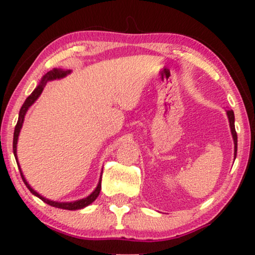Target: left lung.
I'll return each instance as SVG.
<instances>
[{
	"instance_id": "obj_1",
	"label": "left lung",
	"mask_w": 255,
	"mask_h": 255,
	"mask_svg": "<svg viewBox=\"0 0 255 255\" xmlns=\"http://www.w3.org/2000/svg\"><path fill=\"white\" fill-rule=\"evenodd\" d=\"M227 117H229L231 131H232V136H233V140H234V157H236L237 149H238V136H237L236 127H234V113H233V111H227Z\"/></svg>"
}]
</instances>
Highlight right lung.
<instances>
[{"label": "right lung", "instance_id": "1", "mask_svg": "<svg viewBox=\"0 0 255 255\" xmlns=\"http://www.w3.org/2000/svg\"><path fill=\"white\" fill-rule=\"evenodd\" d=\"M67 73H70V71H65V70H60V69H53L47 72L45 76L43 77L42 81H40V84L38 85L35 88V91L30 94V96L26 98V100L24 101V104H23V106L21 107V110H19V115H18V121H17L16 124V127H15V131H13V141H12V150H13V155H15V158H16V162H17V156H16V144H17V140H18V135H19V130H21L22 128V125H23V120H24V115L26 113V111H28V108L31 106V105L35 103L37 100V98L40 96V93L43 92V88L45 86V84L47 81L50 80H54V79H59V78H63L65 77ZM18 169H19V172H21V176H22V179L23 182H24V184L26 185V188H28L31 193L33 195L38 197V198L42 199L43 202H45L46 204H49L51 206H54V208H59V209H64V210H79V209H83L85 206L90 205L91 203H93L94 201L97 199V197L99 196L100 193V190H101V178L99 181V184H98L97 189L94 190V191L91 193L90 196L86 197V198L84 199H80V201H76V202H71V203H58V202H53V201H49V199L44 198L39 195V193H37L35 190H33L31 186L28 184V182L25 181L24 176H23L22 171H21V168H19L18 165Z\"/></svg>", "mask_w": 255, "mask_h": 255}]
</instances>
